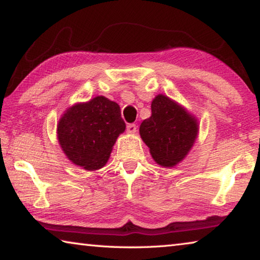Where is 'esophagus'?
<instances>
[{"label":"esophagus","mask_w":260,"mask_h":260,"mask_svg":"<svg viewBox=\"0 0 260 260\" xmlns=\"http://www.w3.org/2000/svg\"><path fill=\"white\" fill-rule=\"evenodd\" d=\"M126 131H127V133L134 134L136 132V125L135 124H128L126 127Z\"/></svg>","instance_id":"obj_1"}]
</instances>
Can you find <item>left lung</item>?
Returning <instances> with one entry per match:
<instances>
[{"instance_id":"obj_1","label":"left lung","mask_w":260,"mask_h":260,"mask_svg":"<svg viewBox=\"0 0 260 260\" xmlns=\"http://www.w3.org/2000/svg\"><path fill=\"white\" fill-rule=\"evenodd\" d=\"M197 121L167 96L158 95L151 103V116L140 126V135L150 148L153 159L171 167L181 161L197 136Z\"/></svg>"}]
</instances>
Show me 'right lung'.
Here are the masks:
<instances>
[{"label": "right lung", "instance_id": "right-lung-1", "mask_svg": "<svg viewBox=\"0 0 260 260\" xmlns=\"http://www.w3.org/2000/svg\"><path fill=\"white\" fill-rule=\"evenodd\" d=\"M120 108L104 96L70 108L60 118L57 135L65 155L85 170L108 161L118 135L125 131Z\"/></svg>", "mask_w": 260, "mask_h": 260}]
</instances>
